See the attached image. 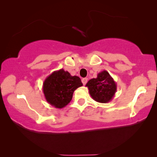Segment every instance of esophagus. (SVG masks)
Returning <instances> with one entry per match:
<instances>
[{"mask_svg": "<svg viewBox=\"0 0 157 157\" xmlns=\"http://www.w3.org/2000/svg\"><path fill=\"white\" fill-rule=\"evenodd\" d=\"M87 79H88L86 78L82 79V82L83 83L84 85H85L86 84V82H87Z\"/></svg>", "mask_w": 157, "mask_h": 157, "instance_id": "34e87169", "label": "esophagus"}]
</instances>
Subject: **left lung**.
Listing matches in <instances>:
<instances>
[{
  "label": "left lung",
  "instance_id": "left-lung-1",
  "mask_svg": "<svg viewBox=\"0 0 157 157\" xmlns=\"http://www.w3.org/2000/svg\"><path fill=\"white\" fill-rule=\"evenodd\" d=\"M86 86L94 101L104 104L111 101L117 90L116 82L106 71L98 73L97 78L90 79Z\"/></svg>",
  "mask_w": 157,
  "mask_h": 157
}]
</instances>
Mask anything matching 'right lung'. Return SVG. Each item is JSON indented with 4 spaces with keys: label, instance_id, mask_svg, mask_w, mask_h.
<instances>
[{
    "label": "right lung",
    "instance_id": "right-lung-1",
    "mask_svg": "<svg viewBox=\"0 0 157 157\" xmlns=\"http://www.w3.org/2000/svg\"><path fill=\"white\" fill-rule=\"evenodd\" d=\"M80 78L72 76L63 69L56 71L43 83V92L48 104L56 109H62L71 102L74 91L82 86Z\"/></svg>",
    "mask_w": 157,
    "mask_h": 157
}]
</instances>
